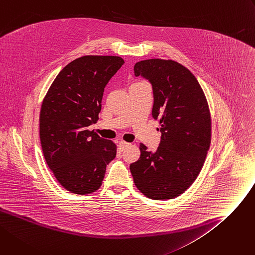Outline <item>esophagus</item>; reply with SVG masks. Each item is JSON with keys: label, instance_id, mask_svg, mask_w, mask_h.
I'll return each instance as SVG.
<instances>
[{"label": "esophagus", "instance_id": "1", "mask_svg": "<svg viewBox=\"0 0 255 255\" xmlns=\"http://www.w3.org/2000/svg\"><path fill=\"white\" fill-rule=\"evenodd\" d=\"M119 145H120V148L123 150V149H125L127 146H129L130 145V143L129 142H126V141H120L119 142Z\"/></svg>", "mask_w": 255, "mask_h": 255}]
</instances>
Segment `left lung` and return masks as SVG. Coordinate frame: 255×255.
I'll list each match as a JSON object with an SVG mask.
<instances>
[{
    "instance_id": "8db88e82",
    "label": "left lung",
    "mask_w": 255,
    "mask_h": 255,
    "mask_svg": "<svg viewBox=\"0 0 255 255\" xmlns=\"http://www.w3.org/2000/svg\"><path fill=\"white\" fill-rule=\"evenodd\" d=\"M134 75L151 84V115L162 135L156 151L140 143V157L130 165L133 181L149 199H173L190 188L204 165L211 142L207 99L196 77L174 60L139 61Z\"/></svg>"
}]
</instances>
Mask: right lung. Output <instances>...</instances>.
Here are the masks:
<instances>
[{"label":"right lung","mask_w":255,"mask_h":255,"mask_svg":"<svg viewBox=\"0 0 255 255\" xmlns=\"http://www.w3.org/2000/svg\"><path fill=\"white\" fill-rule=\"evenodd\" d=\"M119 56L86 55L65 65L43 100L40 139L51 171L65 190L97 191L117 145L88 127L101 110L106 85L123 65Z\"/></svg>","instance_id":"add662e5"}]
</instances>
